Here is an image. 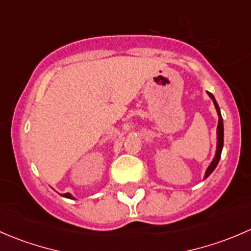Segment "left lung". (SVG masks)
<instances>
[{
    "instance_id": "8db88e82",
    "label": "left lung",
    "mask_w": 251,
    "mask_h": 251,
    "mask_svg": "<svg viewBox=\"0 0 251 251\" xmlns=\"http://www.w3.org/2000/svg\"><path fill=\"white\" fill-rule=\"evenodd\" d=\"M209 96H210V98H211V100H214V104H215V107H216L217 114H219V125H217V148H216V155H215L214 160L211 161V164H210V166H209V168H207L206 173H205V177H204V178H206V177H209L210 174H211L212 171L215 170V168H216V166H217V164H219L220 158H221L222 147H224V121H222L221 111H220L219 104H217V102H216V100H215L214 96H212L210 92H209Z\"/></svg>"
}]
</instances>
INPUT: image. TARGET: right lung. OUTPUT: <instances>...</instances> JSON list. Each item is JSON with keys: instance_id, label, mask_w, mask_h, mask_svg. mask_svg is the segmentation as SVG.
<instances>
[{"instance_id": "add662e5", "label": "right lung", "mask_w": 251, "mask_h": 251, "mask_svg": "<svg viewBox=\"0 0 251 251\" xmlns=\"http://www.w3.org/2000/svg\"><path fill=\"white\" fill-rule=\"evenodd\" d=\"M63 197H65V198H69V199H74V198H73L72 194H70V193H65V194H63Z\"/></svg>"}]
</instances>
